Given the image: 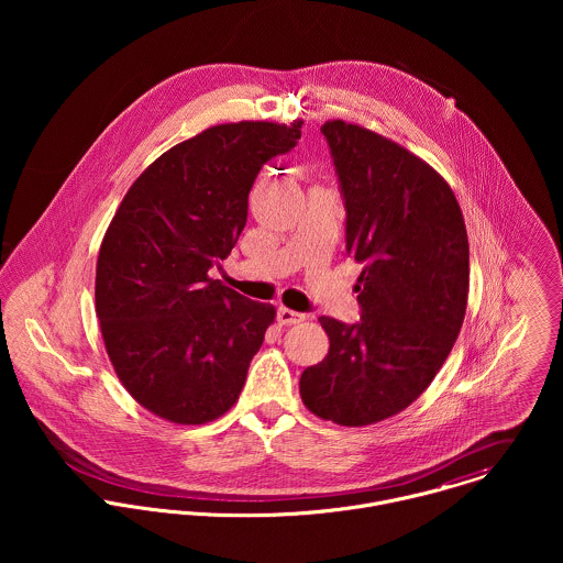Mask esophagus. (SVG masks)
<instances>
[{"label":"esophagus","instance_id":"obj_1","mask_svg":"<svg viewBox=\"0 0 563 563\" xmlns=\"http://www.w3.org/2000/svg\"><path fill=\"white\" fill-rule=\"evenodd\" d=\"M303 319L306 317L295 312V310H288V308H279L277 310V321H279V324H297V322H301Z\"/></svg>","mask_w":563,"mask_h":563}]
</instances>
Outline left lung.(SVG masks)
<instances>
[{
    "label": "left lung",
    "mask_w": 563,
    "mask_h": 563,
    "mask_svg": "<svg viewBox=\"0 0 563 563\" xmlns=\"http://www.w3.org/2000/svg\"><path fill=\"white\" fill-rule=\"evenodd\" d=\"M346 208V253L362 264L357 324L321 317L322 362L303 371V405L364 427L416 401L446 362L466 317L471 251L446 179L399 143L355 123L321 128Z\"/></svg>",
    "instance_id": "8db88e82"
}]
</instances>
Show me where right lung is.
Instances as JSON below:
<instances>
[{
  "mask_svg": "<svg viewBox=\"0 0 563 563\" xmlns=\"http://www.w3.org/2000/svg\"><path fill=\"white\" fill-rule=\"evenodd\" d=\"M301 125L239 121L177 143L136 177L103 234L95 310L106 353L162 420L206 424L239 401L275 308L208 268L239 241L260 168L297 145Z\"/></svg>",
  "mask_w": 563,
  "mask_h": 563,
  "instance_id": "right-lung-1",
  "label": "right lung"
}]
</instances>
